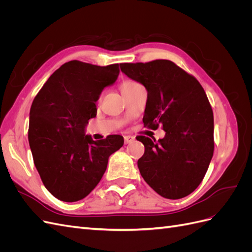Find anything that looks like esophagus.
<instances>
[{
	"label": "esophagus",
	"mask_w": 252,
	"mask_h": 252,
	"mask_svg": "<svg viewBox=\"0 0 252 252\" xmlns=\"http://www.w3.org/2000/svg\"><path fill=\"white\" fill-rule=\"evenodd\" d=\"M135 140V138L133 135H125L124 136V142L125 144H129V143H132Z\"/></svg>",
	"instance_id": "34e87169"
}]
</instances>
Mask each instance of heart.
Wrapping results in <instances>:
<instances>
[{
	"label": "heart",
	"mask_w": 252,
	"mask_h": 252,
	"mask_svg": "<svg viewBox=\"0 0 252 252\" xmlns=\"http://www.w3.org/2000/svg\"><path fill=\"white\" fill-rule=\"evenodd\" d=\"M138 83H135L133 81H126L124 82L123 84H122L121 86V89H124V88H127V87H130V86H133V85H136Z\"/></svg>",
	"instance_id": "1"
}]
</instances>
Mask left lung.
Wrapping results in <instances>:
<instances>
[{"instance_id":"left-lung-1","label":"left lung","mask_w":252,"mask_h":252,"mask_svg":"<svg viewBox=\"0 0 252 252\" xmlns=\"http://www.w3.org/2000/svg\"><path fill=\"white\" fill-rule=\"evenodd\" d=\"M121 70L147 90L144 126H163L165 136L144 135L138 167L145 182L166 199L178 200L201 184L213 156V112L194 77L168 60L124 63Z\"/></svg>"}]
</instances>
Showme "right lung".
<instances>
[{
  "mask_svg": "<svg viewBox=\"0 0 252 252\" xmlns=\"http://www.w3.org/2000/svg\"><path fill=\"white\" fill-rule=\"evenodd\" d=\"M119 73V64L70 61L50 75L34 97L29 146L44 186L58 200L77 202L87 196L101 181L109 157L123 146L118 134L100 141L85 134L101 93Z\"/></svg>",
  "mask_w": 252,
  "mask_h": 252,
  "instance_id": "obj_1",
  "label": "right lung"
}]
</instances>
